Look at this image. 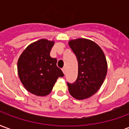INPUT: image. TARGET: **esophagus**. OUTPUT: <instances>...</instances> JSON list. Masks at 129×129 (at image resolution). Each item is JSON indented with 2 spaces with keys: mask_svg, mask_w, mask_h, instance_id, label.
<instances>
[{
  "mask_svg": "<svg viewBox=\"0 0 129 129\" xmlns=\"http://www.w3.org/2000/svg\"><path fill=\"white\" fill-rule=\"evenodd\" d=\"M62 71H63V73H64V74H66V68H62Z\"/></svg>",
  "mask_w": 129,
  "mask_h": 129,
  "instance_id": "1",
  "label": "esophagus"
}]
</instances>
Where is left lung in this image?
<instances>
[{"label":"left lung","instance_id":"left-lung-1","mask_svg":"<svg viewBox=\"0 0 129 129\" xmlns=\"http://www.w3.org/2000/svg\"><path fill=\"white\" fill-rule=\"evenodd\" d=\"M69 46L78 61V76L73 84L67 83L70 94L77 100H85L95 94L107 74V61L97 43L86 39L71 40Z\"/></svg>","mask_w":129,"mask_h":129}]
</instances>
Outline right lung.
Instances as JSON below:
<instances>
[{
    "label": "right lung",
    "instance_id": "right-lung-1",
    "mask_svg": "<svg viewBox=\"0 0 129 129\" xmlns=\"http://www.w3.org/2000/svg\"><path fill=\"white\" fill-rule=\"evenodd\" d=\"M54 42L40 39L29 45L18 60V75L25 88L37 96L50 94L59 77L64 76L50 55Z\"/></svg>",
    "mask_w": 129,
    "mask_h": 129
}]
</instances>
